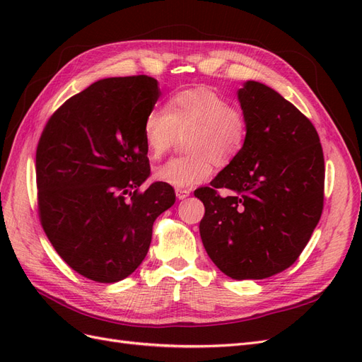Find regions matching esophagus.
<instances>
[{
	"mask_svg": "<svg viewBox=\"0 0 362 362\" xmlns=\"http://www.w3.org/2000/svg\"><path fill=\"white\" fill-rule=\"evenodd\" d=\"M175 194H177L178 199H185L190 194L189 189H175Z\"/></svg>",
	"mask_w": 362,
	"mask_h": 362,
	"instance_id": "1",
	"label": "esophagus"
}]
</instances>
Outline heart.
<instances>
[{
  "mask_svg": "<svg viewBox=\"0 0 362 362\" xmlns=\"http://www.w3.org/2000/svg\"><path fill=\"white\" fill-rule=\"evenodd\" d=\"M187 156L168 160L156 169V178L177 189H190L206 181L218 166L231 163L245 148L249 124L246 112L229 104L210 87L173 93L166 108L152 107L144 119V140L149 156L158 158L170 149L177 133H185Z\"/></svg>",
  "mask_w": 362,
  "mask_h": 362,
  "instance_id": "obj_1",
  "label": "heart"
}]
</instances>
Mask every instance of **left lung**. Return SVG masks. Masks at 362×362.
I'll list each match as a JSON object with an SVG mask.
<instances>
[{"mask_svg":"<svg viewBox=\"0 0 362 362\" xmlns=\"http://www.w3.org/2000/svg\"><path fill=\"white\" fill-rule=\"evenodd\" d=\"M249 133L242 152L194 192L208 257L233 279L288 269L310 242L325 199V158L311 120L266 84L238 90ZM221 188L232 190L223 199Z\"/></svg>","mask_w":362,"mask_h":362,"instance_id":"left-lung-1","label":"left lung"}]
</instances>
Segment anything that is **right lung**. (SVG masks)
I'll use <instances>...</instances> for the list:
<instances>
[{"label": "right lung", "mask_w": 362, "mask_h": 362, "mask_svg": "<svg viewBox=\"0 0 362 362\" xmlns=\"http://www.w3.org/2000/svg\"><path fill=\"white\" fill-rule=\"evenodd\" d=\"M160 96L148 75L93 83L60 105L36 149L37 213L66 264L112 284L145 259L156 218L175 202L166 182L141 192L149 177L144 119Z\"/></svg>", "instance_id": "obj_1"}]
</instances>
